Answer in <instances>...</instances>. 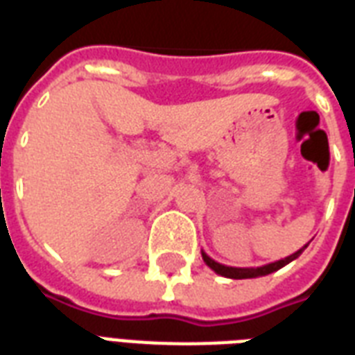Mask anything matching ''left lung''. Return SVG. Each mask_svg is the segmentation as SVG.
I'll return each instance as SVG.
<instances>
[{"mask_svg":"<svg viewBox=\"0 0 355 355\" xmlns=\"http://www.w3.org/2000/svg\"><path fill=\"white\" fill-rule=\"evenodd\" d=\"M308 247V245H304L300 250H297L295 254L291 256H287L284 259H278V261H272V263H267V265H261V267H227V265L219 263L216 259H211L205 250H200L202 254V259H205V263L210 267L214 272L217 275L225 276V278H232V280H245V278H258V276H267L270 272H275V270L282 269V267H286L287 263H291L293 259H297L300 254L304 252V248Z\"/></svg>","mask_w":355,"mask_h":355,"instance_id":"left-lung-1","label":"left lung"}]
</instances>
